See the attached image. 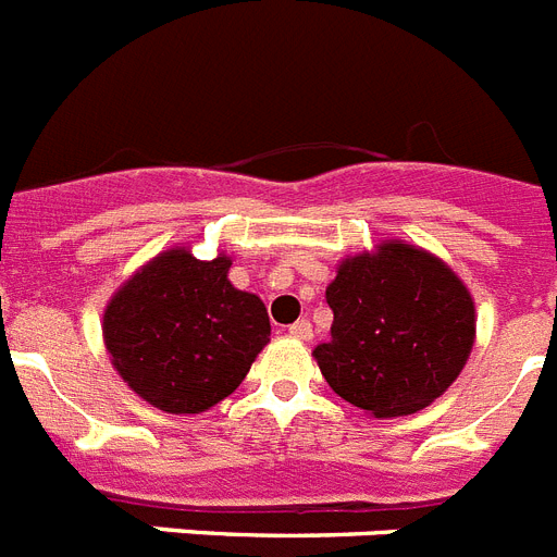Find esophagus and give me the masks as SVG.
<instances>
[{
	"instance_id": "obj_1",
	"label": "esophagus",
	"mask_w": 557,
	"mask_h": 557,
	"mask_svg": "<svg viewBox=\"0 0 557 557\" xmlns=\"http://www.w3.org/2000/svg\"><path fill=\"white\" fill-rule=\"evenodd\" d=\"M289 337H298V341H310L312 337V326H310V321H296V324L289 326Z\"/></svg>"
}]
</instances>
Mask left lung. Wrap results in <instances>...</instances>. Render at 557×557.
Returning a JSON list of instances; mask_svg holds the SVG:
<instances>
[{"label": "left lung", "instance_id": "left-lung-1", "mask_svg": "<svg viewBox=\"0 0 557 557\" xmlns=\"http://www.w3.org/2000/svg\"><path fill=\"white\" fill-rule=\"evenodd\" d=\"M330 341L312 349L337 397L408 417L448 392L476 341V304L450 264L403 239L346 256L326 287Z\"/></svg>", "mask_w": 557, "mask_h": 557}]
</instances>
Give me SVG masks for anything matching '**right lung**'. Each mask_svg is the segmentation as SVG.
<instances>
[{"mask_svg":"<svg viewBox=\"0 0 557 557\" xmlns=\"http://www.w3.org/2000/svg\"><path fill=\"white\" fill-rule=\"evenodd\" d=\"M231 256L157 253L112 293L103 346L123 383L165 414H202L239 388L270 344L268 307L227 278Z\"/></svg>","mask_w":557,"mask_h":557,"instance_id":"add662e5","label":"right lung"}]
</instances>
